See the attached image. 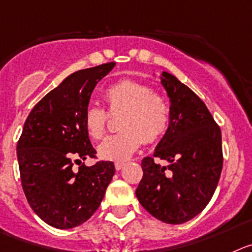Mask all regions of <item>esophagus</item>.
I'll return each instance as SVG.
<instances>
[{
	"mask_svg": "<svg viewBox=\"0 0 252 252\" xmlns=\"http://www.w3.org/2000/svg\"><path fill=\"white\" fill-rule=\"evenodd\" d=\"M124 165H126V163H124V161H117V163L114 164V166L117 170H121V169H123Z\"/></svg>",
	"mask_w": 252,
	"mask_h": 252,
	"instance_id": "34e87169",
	"label": "esophagus"
}]
</instances>
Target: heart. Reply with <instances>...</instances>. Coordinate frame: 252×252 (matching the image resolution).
I'll use <instances>...</instances> for the list:
<instances>
[{
    "label": "heart",
    "mask_w": 252,
    "mask_h": 252,
    "mask_svg": "<svg viewBox=\"0 0 252 252\" xmlns=\"http://www.w3.org/2000/svg\"><path fill=\"white\" fill-rule=\"evenodd\" d=\"M104 99L112 115L121 113L119 133L105 138L98 147L100 158L126 160L142 143H154L166 133L170 123V107L164 97L149 86L133 79H123L108 87ZM109 114L104 108L89 104L83 114L87 133L100 139L107 131Z\"/></svg>",
    "instance_id": "obj_1"
}]
</instances>
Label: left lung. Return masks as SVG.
I'll return each mask as SVG.
<instances>
[{"instance_id":"1","label":"left lung","mask_w":252,"mask_h":252,"mask_svg":"<svg viewBox=\"0 0 252 252\" xmlns=\"http://www.w3.org/2000/svg\"><path fill=\"white\" fill-rule=\"evenodd\" d=\"M161 84L170 99V123L153 157L142 160L135 190L143 208L166 224H184L211 200L222 169L221 130L205 103L168 72ZM154 158L166 160L161 167Z\"/></svg>"}]
</instances>
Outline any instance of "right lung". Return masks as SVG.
I'll return each instance as SVG.
<instances>
[{"instance_id": "add662e5", "label": "right lung", "mask_w": 252, "mask_h": 252, "mask_svg": "<svg viewBox=\"0 0 252 252\" xmlns=\"http://www.w3.org/2000/svg\"><path fill=\"white\" fill-rule=\"evenodd\" d=\"M114 65L72 73L34 105L23 126L17 143L23 191L32 210L57 229L86 222L99 208L115 173L113 161L72 168L95 158L83 114L93 89Z\"/></svg>"}]
</instances>
